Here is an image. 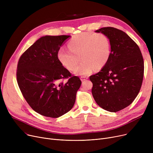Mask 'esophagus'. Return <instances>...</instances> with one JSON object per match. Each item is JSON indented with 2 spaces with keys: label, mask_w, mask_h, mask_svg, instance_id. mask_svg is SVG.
<instances>
[{
  "label": "esophagus",
  "mask_w": 153,
  "mask_h": 153,
  "mask_svg": "<svg viewBox=\"0 0 153 153\" xmlns=\"http://www.w3.org/2000/svg\"><path fill=\"white\" fill-rule=\"evenodd\" d=\"M88 79V77H85V76H81V81L83 82V81H85L86 79Z\"/></svg>",
  "instance_id": "esophagus-1"
}]
</instances>
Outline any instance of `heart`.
Returning a JSON list of instances; mask_svg holds the SVG:
<instances>
[{
    "label": "heart",
    "mask_w": 153,
    "mask_h": 153,
    "mask_svg": "<svg viewBox=\"0 0 153 153\" xmlns=\"http://www.w3.org/2000/svg\"><path fill=\"white\" fill-rule=\"evenodd\" d=\"M68 46V49L60 48L58 58L62 65L70 71H73L81 59H82V63L74 71L80 76L89 75L95 68L96 69H102L110 55L109 38L102 33H81L72 38Z\"/></svg>",
    "instance_id": "b5f03b06"
}]
</instances>
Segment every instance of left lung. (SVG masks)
Here are the masks:
<instances>
[{"label": "left lung", "instance_id": "obj_1", "mask_svg": "<svg viewBox=\"0 0 153 153\" xmlns=\"http://www.w3.org/2000/svg\"><path fill=\"white\" fill-rule=\"evenodd\" d=\"M95 31L108 36L111 52L104 67L89 77L92 94L100 107L117 112L130 105L141 89L143 58L138 45L122 30L109 27Z\"/></svg>", "mask_w": 153, "mask_h": 153}]
</instances>
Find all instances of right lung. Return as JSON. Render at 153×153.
<instances>
[{
	"mask_svg": "<svg viewBox=\"0 0 153 153\" xmlns=\"http://www.w3.org/2000/svg\"><path fill=\"white\" fill-rule=\"evenodd\" d=\"M70 35L45 36L20 57L17 81L31 108L39 114L58 118L73 107L81 81L58 58L61 46Z\"/></svg>",
	"mask_w": 153,
	"mask_h": 153,
	"instance_id": "1",
	"label": "right lung"
}]
</instances>
